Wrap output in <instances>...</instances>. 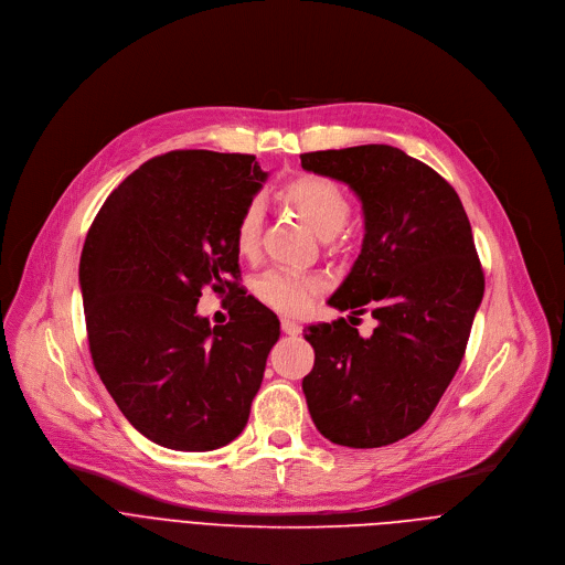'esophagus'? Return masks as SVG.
<instances>
[{
	"instance_id": "1",
	"label": "esophagus",
	"mask_w": 565,
	"mask_h": 565,
	"mask_svg": "<svg viewBox=\"0 0 565 565\" xmlns=\"http://www.w3.org/2000/svg\"><path fill=\"white\" fill-rule=\"evenodd\" d=\"M281 331H284L286 335H299V333H301V327L297 324L295 319L284 317V319H281Z\"/></svg>"
}]
</instances>
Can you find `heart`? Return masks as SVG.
Masks as SVG:
<instances>
[{
  "label": "heart",
  "mask_w": 565,
  "mask_h": 565,
  "mask_svg": "<svg viewBox=\"0 0 565 565\" xmlns=\"http://www.w3.org/2000/svg\"><path fill=\"white\" fill-rule=\"evenodd\" d=\"M284 201L308 223L319 238L340 234L351 216L347 192L331 179L303 174L284 188ZM264 212L259 201H250L234 227V248L241 257H255L259 250ZM257 297L277 312L301 315L319 292V281L292 270H268L255 281Z\"/></svg>",
  "instance_id": "1"
}]
</instances>
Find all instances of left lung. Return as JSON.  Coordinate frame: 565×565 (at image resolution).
Masks as SVG:
<instances>
[{
  "label": "left lung",
  "mask_w": 565,
  "mask_h": 565,
  "mask_svg": "<svg viewBox=\"0 0 565 565\" xmlns=\"http://www.w3.org/2000/svg\"><path fill=\"white\" fill-rule=\"evenodd\" d=\"M301 168L358 194L362 253L329 303L377 319L371 338L344 317L306 329L308 412L335 445L384 447L427 423L465 355L486 292L471 225L456 190L397 147L308 151Z\"/></svg>",
  "instance_id": "8db88e82"
}]
</instances>
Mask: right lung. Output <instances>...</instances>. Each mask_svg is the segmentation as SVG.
Wrapping results in <instances>:
<instances>
[{"label": "right lung", "instance_id": "1", "mask_svg": "<svg viewBox=\"0 0 565 565\" xmlns=\"http://www.w3.org/2000/svg\"><path fill=\"white\" fill-rule=\"evenodd\" d=\"M266 179L250 153L170 151L127 177L89 227L79 288L92 360L160 447L218 449L248 423L279 319L238 288L234 227ZM207 285L235 297L227 326L195 312Z\"/></svg>", "mask_w": 565, "mask_h": 565}]
</instances>
